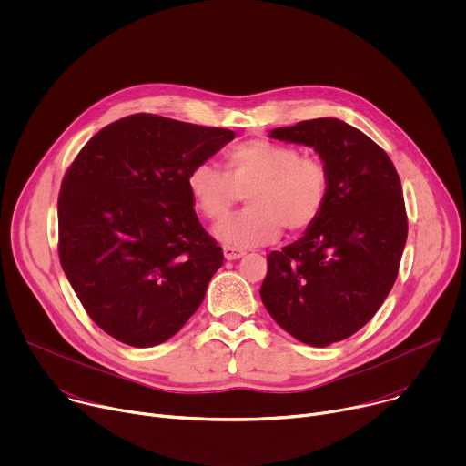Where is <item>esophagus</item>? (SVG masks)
<instances>
[{"label":"esophagus","mask_w":466,"mask_h":466,"mask_svg":"<svg viewBox=\"0 0 466 466\" xmlns=\"http://www.w3.org/2000/svg\"><path fill=\"white\" fill-rule=\"evenodd\" d=\"M223 254H225V259H239V258L245 256V250L239 248V247L225 245V247H223Z\"/></svg>","instance_id":"1"}]
</instances>
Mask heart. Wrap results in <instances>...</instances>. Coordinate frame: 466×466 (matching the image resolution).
<instances>
[{
	"instance_id": "1",
	"label": "heart",
	"mask_w": 466,
	"mask_h": 466,
	"mask_svg": "<svg viewBox=\"0 0 466 466\" xmlns=\"http://www.w3.org/2000/svg\"><path fill=\"white\" fill-rule=\"evenodd\" d=\"M227 173L210 162L187 175L197 212L210 221L225 219L247 195L248 208L214 228L232 247H259L291 232L309 228L322 214L329 193V169L320 157L302 155L293 146L250 140L225 157Z\"/></svg>"
}]
</instances>
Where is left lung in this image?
I'll return each mask as SVG.
<instances>
[{
	"instance_id": "left-lung-1",
	"label": "left lung",
	"mask_w": 466,
	"mask_h": 466,
	"mask_svg": "<svg viewBox=\"0 0 466 466\" xmlns=\"http://www.w3.org/2000/svg\"><path fill=\"white\" fill-rule=\"evenodd\" d=\"M269 137L313 147L329 169V193L304 236L268 256L259 297L295 339L328 347L363 328L398 277L408 239L400 177L380 146L336 117Z\"/></svg>"
}]
</instances>
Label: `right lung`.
I'll list each match as a JSON object with an SVG mask.
<instances>
[{
    "label": "right lung",
    "mask_w": 466,
    "mask_h": 466,
    "mask_svg": "<svg viewBox=\"0 0 466 466\" xmlns=\"http://www.w3.org/2000/svg\"><path fill=\"white\" fill-rule=\"evenodd\" d=\"M234 130L157 114L117 119L81 149L58 193V258L92 320L147 349L201 306L223 250L198 223L187 175Z\"/></svg>",
    "instance_id": "1"
}]
</instances>
